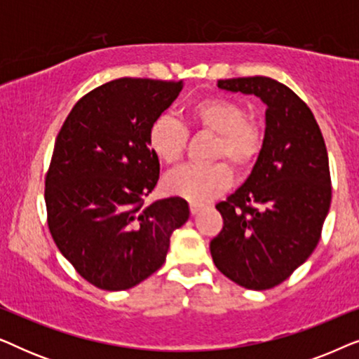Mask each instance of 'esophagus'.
Masks as SVG:
<instances>
[{
	"label": "esophagus",
	"mask_w": 359,
	"mask_h": 359,
	"mask_svg": "<svg viewBox=\"0 0 359 359\" xmlns=\"http://www.w3.org/2000/svg\"><path fill=\"white\" fill-rule=\"evenodd\" d=\"M203 208H204V205L199 204V203H189V209H191V214H193V215L201 212V210H203Z\"/></svg>",
	"instance_id": "1"
}]
</instances>
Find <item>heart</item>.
<instances>
[{
    "instance_id": "obj_1",
    "label": "heart",
    "mask_w": 359,
    "mask_h": 359,
    "mask_svg": "<svg viewBox=\"0 0 359 359\" xmlns=\"http://www.w3.org/2000/svg\"><path fill=\"white\" fill-rule=\"evenodd\" d=\"M188 119L196 130L214 135L210 160H225L237 173H247L263 149V129L258 122L247 119L240 102L222 96H209L196 101L188 109ZM188 130L170 116H158L151 122L147 144L154 156L165 165L183 158ZM232 183V173L225 163L209 166H181L163 178L168 194L181 196L191 203L222 194Z\"/></svg>"
}]
</instances>
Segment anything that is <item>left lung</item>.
<instances>
[{
	"label": "left lung",
	"mask_w": 359,
	"mask_h": 359,
	"mask_svg": "<svg viewBox=\"0 0 359 359\" xmlns=\"http://www.w3.org/2000/svg\"><path fill=\"white\" fill-rule=\"evenodd\" d=\"M220 90L266 106L263 149L245 183L215 205L224 227L210 242L215 266L238 286L264 291L316 250L330 209L328 155L312 111L268 76L219 80Z\"/></svg>",
	"instance_id": "8db88e82"
}]
</instances>
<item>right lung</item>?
I'll use <instances>...</instances> for the list:
<instances>
[{"instance_id": "obj_1", "label": "right lung", "mask_w": 359, "mask_h": 359, "mask_svg": "<svg viewBox=\"0 0 359 359\" xmlns=\"http://www.w3.org/2000/svg\"><path fill=\"white\" fill-rule=\"evenodd\" d=\"M183 81L119 78L76 102L53 149L46 180L48 229L80 276L124 291L165 263L170 237L189 219L183 198L144 204L160 178L149 127Z\"/></svg>"}]
</instances>
